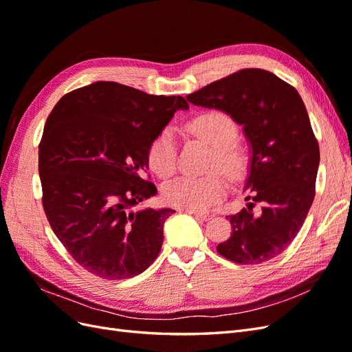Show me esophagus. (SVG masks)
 Here are the masks:
<instances>
[{
  "mask_svg": "<svg viewBox=\"0 0 352 352\" xmlns=\"http://www.w3.org/2000/svg\"><path fill=\"white\" fill-rule=\"evenodd\" d=\"M188 212H190V214H192L195 219H198V220H202V221H206V220H210V214H204V212H198V211H188Z\"/></svg>",
  "mask_w": 352,
  "mask_h": 352,
  "instance_id": "esophagus-1",
  "label": "esophagus"
}]
</instances>
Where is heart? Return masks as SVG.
<instances>
[{
	"instance_id": "1",
	"label": "heart",
	"mask_w": 352,
	"mask_h": 352,
	"mask_svg": "<svg viewBox=\"0 0 352 352\" xmlns=\"http://www.w3.org/2000/svg\"><path fill=\"white\" fill-rule=\"evenodd\" d=\"M188 129L206 141L214 155L211 166L217 167L228 177L235 179L243 168V155L233 145L236 141L238 129L230 117L221 111H207L190 120ZM177 142L172 127H166L158 133L148 150V164L160 177H168L176 170ZM225 194V182L219 175L210 176H182L163 188V198L168 206L188 210L204 211L217 202Z\"/></svg>"
}]
</instances>
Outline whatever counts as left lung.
I'll return each mask as SVG.
<instances>
[{"label": "left lung", "instance_id": "obj_1", "mask_svg": "<svg viewBox=\"0 0 352 352\" xmlns=\"http://www.w3.org/2000/svg\"><path fill=\"white\" fill-rule=\"evenodd\" d=\"M186 100L226 113L250 146L243 190L247 207L228 219L232 236L217 245L238 264L282 254L300 232L314 199L320 151L302 98L289 83L261 69H243L189 94ZM258 204L261 208L254 210Z\"/></svg>", "mask_w": 352, "mask_h": 352}]
</instances>
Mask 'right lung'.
Masks as SVG:
<instances>
[{
    "label": "right lung",
    "mask_w": 352,
    "mask_h": 352,
    "mask_svg": "<svg viewBox=\"0 0 352 352\" xmlns=\"http://www.w3.org/2000/svg\"><path fill=\"white\" fill-rule=\"evenodd\" d=\"M182 97L151 95L116 82L66 94L39 144L42 206L60 242L83 269L127 279L151 265L172 208H138L157 195L142 179L148 150Z\"/></svg>",
    "instance_id": "add662e5"
}]
</instances>
